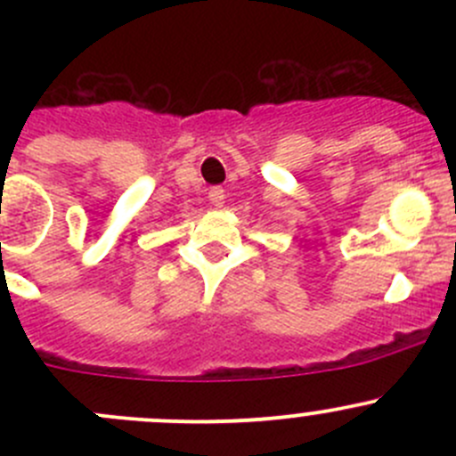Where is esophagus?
I'll list each match as a JSON object with an SVG mask.
<instances>
[{"label":"esophagus","instance_id":"esophagus-1","mask_svg":"<svg viewBox=\"0 0 456 456\" xmlns=\"http://www.w3.org/2000/svg\"><path fill=\"white\" fill-rule=\"evenodd\" d=\"M209 200H211V205H214V207H223V202H224V190H223V187H211Z\"/></svg>","mask_w":456,"mask_h":456}]
</instances>
